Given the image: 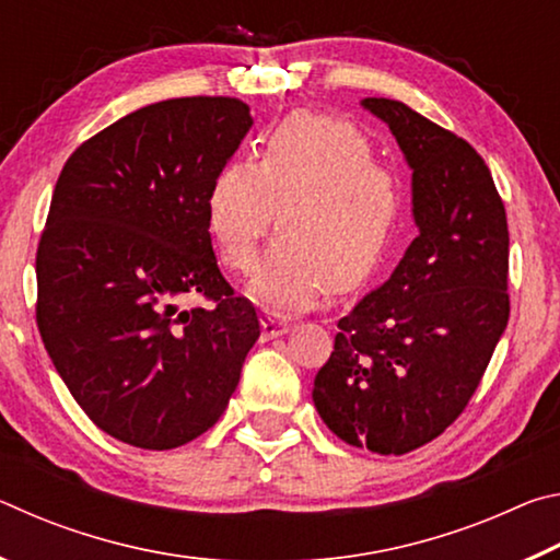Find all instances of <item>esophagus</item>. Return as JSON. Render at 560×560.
Returning <instances> with one entry per match:
<instances>
[{
    "label": "esophagus",
    "mask_w": 560,
    "mask_h": 560,
    "mask_svg": "<svg viewBox=\"0 0 560 560\" xmlns=\"http://www.w3.org/2000/svg\"><path fill=\"white\" fill-rule=\"evenodd\" d=\"M261 330H264V336H267V338H277V336L289 334L291 324L287 318H281L277 314H264L261 316Z\"/></svg>",
    "instance_id": "34e87169"
}]
</instances>
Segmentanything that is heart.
Returning <instances> with one entry per match:
<instances>
[{
    "label": "heart",
    "mask_w": 560,
    "mask_h": 560,
    "mask_svg": "<svg viewBox=\"0 0 560 560\" xmlns=\"http://www.w3.org/2000/svg\"><path fill=\"white\" fill-rule=\"evenodd\" d=\"M277 206L281 234L252 293L299 311L328 287L346 293L375 277L400 224L402 187L363 132L293 113L261 140L257 163L232 160L212 179L207 230L226 269L254 271Z\"/></svg>",
    "instance_id": "obj_1"
}]
</instances>
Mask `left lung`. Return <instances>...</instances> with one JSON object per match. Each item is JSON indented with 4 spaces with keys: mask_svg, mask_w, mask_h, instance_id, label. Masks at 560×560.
Listing matches in <instances>:
<instances>
[{
    "mask_svg": "<svg viewBox=\"0 0 560 560\" xmlns=\"http://www.w3.org/2000/svg\"><path fill=\"white\" fill-rule=\"evenodd\" d=\"M412 167L420 234L381 289L338 320L314 402L328 430L407 454L450 428L509 320V224L477 150L402 101L365 98Z\"/></svg>",
    "mask_w": 560,
    "mask_h": 560,
    "instance_id": "obj_1",
    "label": "left lung"
}]
</instances>
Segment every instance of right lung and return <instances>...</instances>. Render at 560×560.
<instances>
[{
  "mask_svg": "<svg viewBox=\"0 0 560 560\" xmlns=\"http://www.w3.org/2000/svg\"><path fill=\"white\" fill-rule=\"evenodd\" d=\"M249 128L240 98L160 101L75 148L54 187L36 326L73 400L132 447L210 430L259 338L207 230L212 179ZM195 295L206 303L178 308Z\"/></svg>",
  "mask_w": 560,
  "mask_h": 560,
  "instance_id": "obj_1",
  "label": "right lung"
}]
</instances>
